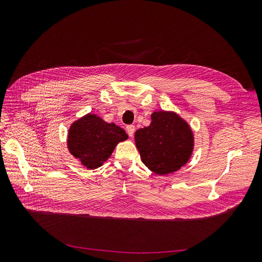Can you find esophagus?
<instances>
[{"label": "esophagus", "instance_id": "34e87169", "mask_svg": "<svg viewBox=\"0 0 262 262\" xmlns=\"http://www.w3.org/2000/svg\"><path fill=\"white\" fill-rule=\"evenodd\" d=\"M125 129H126V133L129 134V137H133L134 132H136V126L130 124V125H126Z\"/></svg>", "mask_w": 262, "mask_h": 262}]
</instances>
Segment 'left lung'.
<instances>
[{
  "instance_id": "obj_1",
  "label": "left lung",
  "mask_w": 262,
  "mask_h": 262,
  "mask_svg": "<svg viewBox=\"0 0 262 262\" xmlns=\"http://www.w3.org/2000/svg\"><path fill=\"white\" fill-rule=\"evenodd\" d=\"M142 162L157 175L178 170L193 149V136L186 121L175 113L157 112L148 126L136 132Z\"/></svg>"
}]
</instances>
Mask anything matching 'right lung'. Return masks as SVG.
Masks as SVG:
<instances>
[{
    "label": "right lung",
    "instance_id": "obj_1",
    "mask_svg": "<svg viewBox=\"0 0 262 262\" xmlns=\"http://www.w3.org/2000/svg\"><path fill=\"white\" fill-rule=\"evenodd\" d=\"M128 139L125 131L115 123H107L96 115L89 114L71 125L68 147L70 153L85 167H100L119 142Z\"/></svg>",
    "mask_w": 262,
    "mask_h": 262
}]
</instances>
